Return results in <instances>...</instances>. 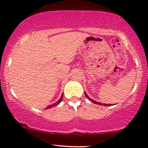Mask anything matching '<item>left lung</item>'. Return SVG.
Listing matches in <instances>:
<instances>
[{
  "label": "left lung",
  "instance_id": "left-lung-1",
  "mask_svg": "<svg viewBox=\"0 0 148 148\" xmlns=\"http://www.w3.org/2000/svg\"><path fill=\"white\" fill-rule=\"evenodd\" d=\"M85 96L86 97V98H87L88 99H89V100L91 101V102H93V103H95V104H100V105H104V106H111L112 104H102V103H100V102H96V101H95V100H93V99H90V98L89 97H88V95H86V92H85Z\"/></svg>",
  "mask_w": 148,
  "mask_h": 148
}]
</instances>
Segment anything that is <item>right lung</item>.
<instances>
[{"label": "right lung", "mask_w": 148, "mask_h": 148, "mask_svg": "<svg viewBox=\"0 0 148 148\" xmlns=\"http://www.w3.org/2000/svg\"><path fill=\"white\" fill-rule=\"evenodd\" d=\"M62 99H63V95H62V97H61V98H60V99H59V100L57 101V102H56V103H54V104H51V105H49V106H48L47 107H46V108H47V109H49V108H51V107H55V106L58 105V104H59V103H60L61 102H62Z\"/></svg>", "instance_id": "1"}]
</instances>
